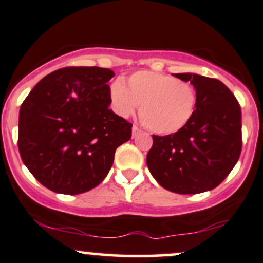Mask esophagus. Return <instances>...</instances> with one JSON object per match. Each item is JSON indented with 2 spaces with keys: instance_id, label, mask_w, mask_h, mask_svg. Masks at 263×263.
<instances>
[{
  "instance_id": "esophagus-1",
  "label": "esophagus",
  "mask_w": 263,
  "mask_h": 263,
  "mask_svg": "<svg viewBox=\"0 0 263 263\" xmlns=\"http://www.w3.org/2000/svg\"><path fill=\"white\" fill-rule=\"evenodd\" d=\"M141 134V129L137 127V126H134V127H132V136H134V137H136V136L137 135H140Z\"/></svg>"
}]
</instances>
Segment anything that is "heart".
<instances>
[{
    "label": "heart",
    "instance_id": "obj_1",
    "mask_svg": "<svg viewBox=\"0 0 263 263\" xmlns=\"http://www.w3.org/2000/svg\"><path fill=\"white\" fill-rule=\"evenodd\" d=\"M110 101L121 117H129L141 105V119L147 128L170 135L183 128L192 117L195 91L188 83L171 75L142 70L132 74L126 85L115 80L110 85Z\"/></svg>",
    "mask_w": 263,
    "mask_h": 263
}]
</instances>
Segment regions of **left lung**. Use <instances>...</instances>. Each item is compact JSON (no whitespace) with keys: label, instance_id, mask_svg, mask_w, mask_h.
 Segmentation results:
<instances>
[{"label":"left lung","instance_id":"obj_1","mask_svg":"<svg viewBox=\"0 0 263 263\" xmlns=\"http://www.w3.org/2000/svg\"><path fill=\"white\" fill-rule=\"evenodd\" d=\"M173 75L194 86L195 110L176 134L153 136L147 165L164 189L198 194L218 186L237 163L241 108L221 81L193 73Z\"/></svg>","mask_w":263,"mask_h":263}]
</instances>
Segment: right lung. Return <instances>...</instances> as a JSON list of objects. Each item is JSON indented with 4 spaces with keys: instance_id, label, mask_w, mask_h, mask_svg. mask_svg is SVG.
<instances>
[{
    "instance_id": "1",
    "label": "right lung",
    "mask_w": 263,
    "mask_h": 263,
    "mask_svg": "<svg viewBox=\"0 0 263 263\" xmlns=\"http://www.w3.org/2000/svg\"><path fill=\"white\" fill-rule=\"evenodd\" d=\"M112 70L68 66L48 74L21 105L18 149L45 188L75 195L99 185L132 123L110 110Z\"/></svg>"
}]
</instances>
